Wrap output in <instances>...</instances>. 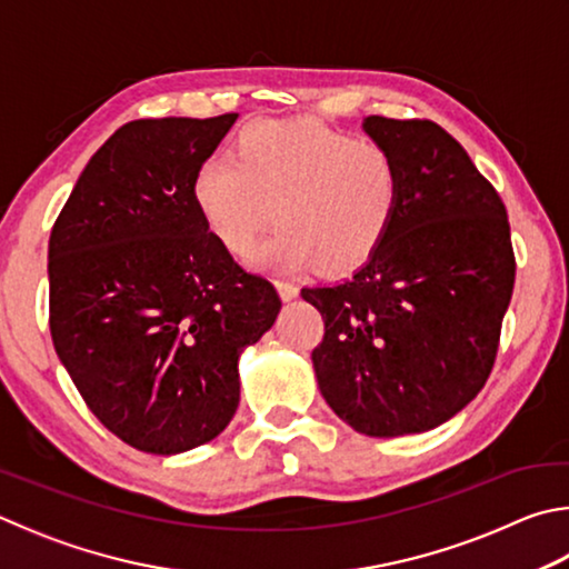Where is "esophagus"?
<instances>
[{
  "mask_svg": "<svg viewBox=\"0 0 569 569\" xmlns=\"http://www.w3.org/2000/svg\"><path fill=\"white\" fill-rule=\"evenodd\" d=\"M276 288H278V293H281L283 301H293V298L298 296V286L293 281H286V278H278Z\"/></svg>",
  "mask_w": 569,
  "mask_h": 569,
  "instance_id": "1",
  "label": "esophagus"
}]
</instances>
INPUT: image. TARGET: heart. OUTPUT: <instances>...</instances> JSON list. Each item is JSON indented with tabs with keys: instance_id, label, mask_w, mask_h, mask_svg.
I'll list each match as a JSON object with an SVG mask.
<instances>
[{
	"instance_id": "heart-1",
	"label": "heart",
	"mask_w": 569,
	"mask_h": 569,
	"mask_svg": "<svg viewBox=\"0 0 569 569\" xmlns=\"http://www.w3.org/2000/svg\"><path fill=\"white\" fill-rule=\"evenodd\" d=\"M400 191V163L383 141L311 119L249 123L229 159H206L191 181L196 211L226 251L249 256L276 219L281 229L256 261L288 271L318 261L328 273L376 253Z\"/></svg>"
}]
</instances>
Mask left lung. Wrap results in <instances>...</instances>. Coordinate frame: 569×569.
Segmentation results:
<instances>
[{"mask_svg": "<svg viewBox=\"0 0 569 569\" xmlns=\"http://www.w3.org/2000/svg\"><path fill=\"white\" fill-rule=\"evenodd\" d=\"M398 157L400 206L376 253L333 286L303 288L323 316L318 388L373 438L426 432L482 390L515 286L510 221L468 151L430 119L368 117Z\"/></svg>", "mask_w": 569, "mask_h": 569, "instance_id": "left-lung-1", "label": "left lung"}]
</instances>
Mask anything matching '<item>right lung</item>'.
<instances>
[{
  "mask_svg": "<svg viewBox=\"0 0 569 569\" xmlns=\"http://www.w3.org/2000/svg\"><path fill=\"white\" fill-rule=\"evenodd\" d=\"M239 113L137 119L107 139L49 236V330L77 390L127 446L177 456L239 408V356L281 311L196 211L191 181Z\"/></svg>",
  "mask_w": 569,
  "mask_h": 569,
  "instance_id": "add662e5",
  "label": "right lung"
}]
</instances>
